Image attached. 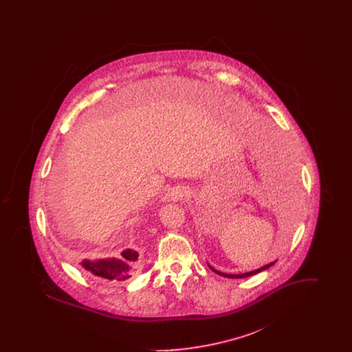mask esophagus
I'll return each mask as SVG.
<instances>
[{"instance_id":"34e87169","label":"esophagus","mask_w":352,"mask_h":352,"mask_svg":"<svg viewBox=\"0 0 352 352\" xmlns=\"http://www.w3.org/2000/svg\"><path fill=\"white\" fill-rule=\"evenodd\" d=\"M184 194H186V191H184V188H173V190L168 192V198H170L171 201L179 199V198L184 197Z\"/></svg>"}]
</instances>
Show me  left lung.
<instances>
[{
  "instance_id": "8db88e82",
  "label": "left lung",
  "mask_w": 352,
  "mask_h": 352,
  "mask_svg": "<svg viewBox=\"0 0 352 352\" xmlns=\"http://www.w3.org/2000/svg\"><path fill=\"white\" fill-rule=\"evenodd\" d=\"M283 158V157H281ZM284 162V161H283ZM285 166H286V161H285ZM287 166H289V162H287ZM276 261H273V263H269L268 265H264V267H261V268L254 269V270H251V272H247V273H240V274H231V273H223V272H220V270H217L215 268H212L210 264H208V267L211 268L212 272H215L219 276H221V277H227V278H245V277H251L253 274H257V273H260V272H263V270H265V269L270 268L273 264H274Z\"/></svg>"
}]
</instances>
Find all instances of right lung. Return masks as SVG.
<instances>
[{
	"label": "right lung",
	"instance_id": "add662e5",
	"mask_svg": "<svg viewBox=\"0 0 352 352\" xmlns=\"http://www.w3.org/2000/svg\"><path fill=\"white\" fill-rule=\"evenodd\" d=\"M140 253L126 248L121 252L120 257H108V258H84L80 265L87 272L108 281H125L133 276L138 268Z\"/></svg>",
	"mask_w": 352,
	"mask_h": 352
}]
</instances>
